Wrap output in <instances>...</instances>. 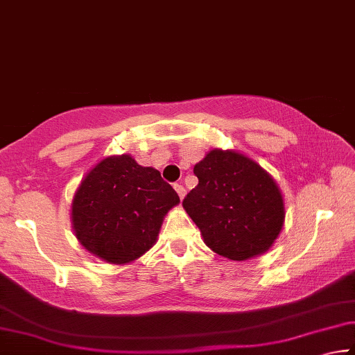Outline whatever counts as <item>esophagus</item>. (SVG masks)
<instances>
[{"label":"esophagus","instance_id":"1","mask_svg":"<svg viewBox=\"0 0 355 355\" xmlns=\"http://www.w3.org/2000/svg\"><path fill=\"white\" fill-rule=\"evenodd\" d=\"M174 190H176L178 192V195H179V198H184L185 196V189H184V185H181V184H174Z\"/></svg>","mask_w":355,"mask_h":355}]
</instances>
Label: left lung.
Here are the masks:
<instances>
[{"label":"left lung","instance_id":"1","mask_svg":"<svg viewBox=\"0 0 355 355\" xmlns=\"http://www.w3.org/2000/svg\"><path fill=\"white\" fill-rule=\"evenodd\" d=\"M198 185L182 201L206 246L243 261L266 252L284 225L281 190L259 163L234 150H209L193 166Z\"/></svg>","mask_w":355,"mask_h":355}]
</instances>
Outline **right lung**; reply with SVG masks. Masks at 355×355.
<instances>
[{
    "label": "right lung",
    "instance_id": "add662e5",
    "mask_svg": "<svg viewBox=\"0 0 355 355\" xmlns=\"http://www.w3.org/2000/svg\"><path fill=\"white\" fill-rule=\"evenodd\" d=\"M179 196L160 171L130 155H111L76 190L71 222L79 243L107 263H130L157 241L163 217Z\"/></svg>",
    "mask_w": 355,
    "mask_h": 355
}]
</instances>
